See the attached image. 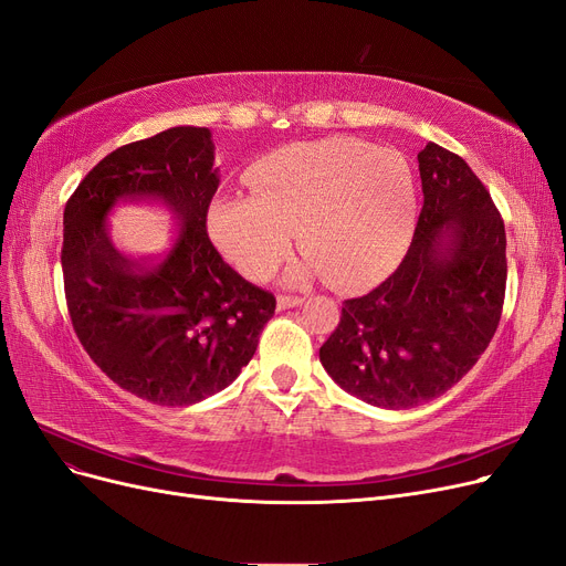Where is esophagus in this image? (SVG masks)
<instances>
[{"label": "esophagus", "mask_w": 566, "mask_h": 566, "mask_svg": "<svg viewBox=\"0 0 566 566\" xmlns=\"http://www.w3.org/2000/svg\"><path fill=\"white\" fill-rule=\"evenodd\" d=\"M305 298L301 296H277V310H291V307H298L303 305Z\"/></svg>", "instance_id": "esophagus-1"}]
</instances>
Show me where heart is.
Returning <instances> with one entry per match:
<instances>
[{
	"instance_id": "obj_1",
	"label": "heart",
	"mask_w": 566,
	"mask_h": 566,
	"mask_svg": "<svg viewBox=\"0 0 566 566\" xmlns=\"http://www.w3.org/2000/svg\"><path fill=\"white\" fill-rule=\"evenodd\" d=\"M252 196H219L208 210L217 250L248 280H265L291 254L298 231V275H324L358 291L388 275L416 222V180L407 159L360 138L293 143L259 159Z\"/></svg>"
}]
</instances>
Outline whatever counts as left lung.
Masks as SVG:
<instances>
[{
    "label": "left lung",
    "instance_id": "8db88e82",
    "mask_svg": "<svg viewBox=\"0 0 566 566\" xmlns=\"http://www.w3.org/2000/svg\"><path fill=\"white\" fill-rule=\"evenodd\" d=\"M423 210L386 282L344 301L318 349L333 381L381 409L430 402L472 370L493 339L506 286V233L467 161L437 143L419 153Z\"/></svg>",
    "mask_w": 566,
    "mask_h": 566
}]
</instances>
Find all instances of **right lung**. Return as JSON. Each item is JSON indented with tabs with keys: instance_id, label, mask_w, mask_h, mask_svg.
I'll use <instances>...</instances> for the list:
<instances>
[{
	"instance_id": "right-lung-1",
	"label": "right lung",
	"mask_w": 566,
	"mask_h": 566,
	"mask_svg": "<svg viewBox=\"0 0 566 566\" xmlns=\"http://www.w3.org/2000/svg\"><path fill=\"white\" fill-rule=\"evenodd\" d=\"M219 187L206 127H170L117 147L64 208L66 305L90 358L125 390L166 407L224 390L256 352L275 296L224 263L206 231ZM147 200L175 212L169 248L132 260L105 219L117 202Z\"/></svg>"
}]
</instances>
